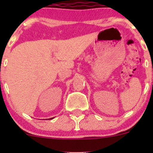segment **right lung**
<instances>
[{"label": "right lung", "mask_w": 153, "mask_h": 153, "mask_svg": "<svg viewBox=\"0 0 153 153\" xmlns=\"http://www.w3.org/2000/svg\"><path fill=\"white\" fill-rule=\"evenodd\" d=\"M52 118H50V119H52Z\"/></svg>", "instance_id": "1"}]
</instances>
